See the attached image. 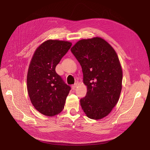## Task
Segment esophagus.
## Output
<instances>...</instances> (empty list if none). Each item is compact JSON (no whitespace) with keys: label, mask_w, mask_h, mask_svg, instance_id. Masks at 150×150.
Wrapping results in <instances>:
<instances>
[{"label":"esophagus","mask_w":150,"mask_h":150,"mask_svg":"<svg viewBox=\"0 0 150 150\" xmlns=\"http://www.w3.org/2000/svg\"><path fill=\"white\" fill-rule=\"evenodd\" d=\"M77 84H75L73 85V86H72V89H73V90H74L77 87Z\"/></svg>","instance_id":"esophagus-1"}]
</instances>
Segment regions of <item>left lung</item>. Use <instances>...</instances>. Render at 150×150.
Instances as JSON below:
<instances>
[{"mask_svg": "<svg viewBox=\"0 0 150 150\" xmlns=\"http://www.w3.org/2000/svg\"><path fill=\"white\" fill-rule=\"evenodd\" d=\"M79 62L87 86L80 100L86 116L94 120L107 116L119 100L123 72L115 50L100 37L82 39L71 48Z\"/></svg>", "mask_w": 150, "mask_h": 150, "instance_id": "left-lung-1", "label": "left lung"}]
</instances>
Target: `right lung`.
Segmentation results:
<instances>
[{
  "label": "right lung",
  "instance_id": "right-lung-1",
  "mask_svg": "<svg viewBox=\"0 0 150 150\" xmlns=\"http://www.w3.org/2000/svg\"><path fill=\"white\" fill-rule=\"evenodd\" d=\"M68 41L48 40L36 49L29 64L27 83L31 102L43 115L53 117L63 110L71 87L55 68L71 48Z\"/></svg>",
  "mask_w": 150,
  "mask_h": 150
}]
</instances>
